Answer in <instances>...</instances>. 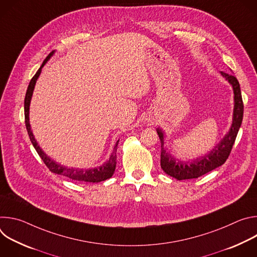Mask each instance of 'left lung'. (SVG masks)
<instances>
[{
    "mask_svg": "<svg viewBox=\"0 0 257 257\" xmlns=\"http://www.w3.org/2000/svg\"><path fill=\"white\" fill-rule=\"evenodd\" d=\"M221 75L232 85L234 92V109L233 121L229 132L224 136L214 148L206 155L196 158L191 161L176 160L165 148V134L161 128L157 129L159 134L162 152H161V167L163 171L177 180H187L198 178L215 168L222 166L230 156L234 142L236 140L238 131L242 124L243 119V100L241 95L240 84L233 74L221 72Z\"/></svg>",
    "mask_w": 257,
    "mask_h": 257,
    "instance_id": "8db88e82",
    "label": "left lung"
}]
</instances>
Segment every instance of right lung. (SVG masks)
Wrapping results in <instances>:
<instances>
[{
	"mask_svg": "<svg viewBox=\"0 0 257 257\" xmlns=\"http://www.w3.org/2000/svg\"><path fill=\"white\" fill-rule=\"evenodd\" d=\"M55 54V51H53L47 58L46 60L43 62L41 68L38 70V72L35 73V75L32 77V79L29 82V85L27 87L26 90V94H25V99H24V116H25V126L30 138V141L32 143V145L34 146L35 151L38 152L39 156L42 158V160L44 161V163L46 164V166L50 169V171L52 173L58 174V175H62L65 177H68L72 180L75 181H79V182H90V183H97V182H101L104 181L108 178H111L114 175L115 169H116V164H117V149H118V143L119 140L116 142L113 152L109 156L108 160L103 163L101 166L96 167V168H92V169H79V168H68L65 166H62L61 164H58L57 162H55L54 160H52L50 157H48L45 152H43V150L40 148L39 143L36 142L34 135L31 131V127H30V123H29V105H30V101H31V97H32V93L34 90V86L36 83V80H38L39 76L41 75L42 73V69L43 67L47 64V62L51 59V57Z\"/></svg>",
	"mask_w": 257,
	"mask_h": 257,
	"instance_id": "obj_1",
	"label": "right lung"
}]
</instances>
